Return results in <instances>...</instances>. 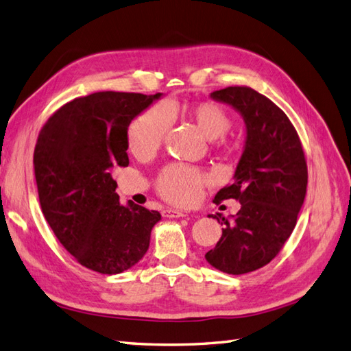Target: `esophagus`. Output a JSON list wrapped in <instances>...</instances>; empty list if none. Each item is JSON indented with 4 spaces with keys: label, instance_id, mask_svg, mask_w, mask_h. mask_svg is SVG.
I'll return each instance as SVG.
<instances>
[{
    "label": "esophagus",
    "instance_id": "34e87169",
    "mask_svg": "<svg viewBox=\"0 0 351 351\" xmlns=\"http://www.w3.org/2000/svg\"><path fill=\"white\" fill-rule=\"evenodd\" d=\"M163 217L165 218H184V217H186V213L182 210H176V209H166V210H163Z\"/></svg>",
    "mask_w": 351,
    "mask_h": 351
}]
</instances>
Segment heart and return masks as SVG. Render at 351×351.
I'll return each mask as SVG.
<instances>
[{
	"mask_svg": "<svg viewBox=\"0 0 351 351\" xmlns=\"http://www.w3.org/2000/svg\"><path fill=\"white\" fill-rule=\"evenodd\" d=\"M182 114L193 121L209 141L219 139L231 130L232 119L226 108L215 102H193L181 108ZM173 106L157 104L141 112L129 128V149L136 157H149L160 148L172 124ZM206 176L191 166L169 165L157 178V191L165 200L188 206L202 195Z\"/></svg>",
	"mask_w": 351,
	"mask_h": 351,
	"instance_id": "1",
	"label": "heart"
}]
</instances>
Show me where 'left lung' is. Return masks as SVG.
Segmentation results:
<instances>
[{"mask_svg": "<svg viewBox=\"0 0 351 351\" xmlns=\"http://www.w3.org/2000/svg\"><path fill=\"white\" fill-rule=\"evenodd\" d=\"M243 117L245 147L234 181L213 202H240L230 218L219 213L222 236L204 255L212 267L227 274H246L267 265L280 252L296 226L307 191V163L301 141L287 115L250 87H227L210 93Z\"/></svg>", "mask_w": 351, "mask_h": 351, "instance_id": "obj_1", "label": "left lung"}]
</instances>
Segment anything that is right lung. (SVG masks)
Wrapping results in <instances>:
<instances>
[{
	"instance_id": "add662e5",
	"label": "right lung",
	"mask_w": 351,
	"mask_h": 351,
	"mask_svg": "<svg viewBox=\"0 0 351 351\" xmlns=\"http://www.w3.org/2000/svg\"><path fill=\"white\" fill-rule=\"evenodd\" d=\"M163 96L97 92L77 97L41 129L34 169L44 218L68 252L86 268L119 274L149 247L157 210L115 193L114 167H128L132 120Z\"/></svg>"
}]
</instances>
